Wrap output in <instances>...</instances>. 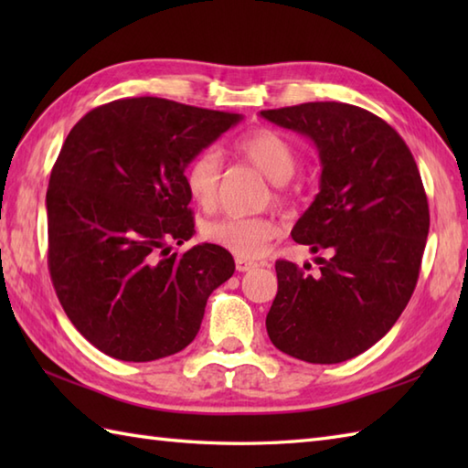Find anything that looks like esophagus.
I'll use <instances>...</instances> for the list:
<instances>
[{"label":"esophagus","instance_id":"esophagus-1","mask_svg":"<svg viewBox=\"0 0 468 468\" xmlns=\"http://www.w3.org/2000/svg\"><path fill=\"white\" fill-rule=\"evenodd\" d=\"M235 267H237V271L245 273V271L255 270L257 263H255V261H250V260H243V257H237V260H235Z\"/></svg>","mask_w":468,"mask_h":468}]
</instances>
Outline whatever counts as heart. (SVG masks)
Segmentation results:
<instances>
[{"instance_id": "heart-1", "label": "heart", "mask_w": 468, "mask_h": 468, "mask_svg": "<svg viewBox=\"0 0 468 468\" xmlns=\"http://www.w3.org/2000/svg\"><path fill=\"white\" fill-rule=\"evenodd\" d=\"M237 151L275 185L290 181L297 168L293 144L270 128H257L239 138ZM218 178H221V158L213 148L197 153L185 166L186 193L201 208H211L215 205ZM277 233H280V227L271 217L225 215L203 225L205 241L223 247L243 260L260 257Z\"/></svg>"}]
</instances>
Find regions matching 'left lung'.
<instances>
[{"label": "left lung", "instance_id": "1", "mask_svg": "<svg viewBox=\"0 0 468 468\" xmlns=\"http://www.w3.org/2000/svg\"><path fill=\"white\" fill-rule=\"evenodd\" d=\"M265 121L310 138L320 154V193L292 231L310 265L275 263L277 295L267 334L277 350L310 364L366 352L404 312L419 282L431 215L409 146L382 118L344 102L261 111Z\"/></svg>", "mask_w": 468, "mask_h": 468}]
</instances>
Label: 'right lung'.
Listing matches in <instances>:
<instances>
[{
  "label": "right lung",
  "instance_id": "add662e5",
  "mask_svg": "<svg viewBox=\"0 0 468 468\" xmlns=\"http://www.w3.org/2000/svg\"><path fill=\"white\" fill-rule=\"evenodd\" d=\"M241 114L165 98L98 106L69 131L49 175L48 267L66 315L124 362H153L195 340L205 305L235 271L195 235L185 166Z\"/></svg>",
  "mask_w": 468,
  "mask_h": 468
}]
</instances>
